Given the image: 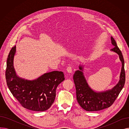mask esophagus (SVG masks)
<instances>
[{"label":"esophagus","mask_w":129,"mask_h":129,"mask_svg":"<svg viewBox=\"0 0 129 129\" xmlns=\"http://www.w3.org/2000/svg\"><path fill=\"white\" fill-rule=\"evenodd\" d=\"M67 72L69 73H72V70H73V66H69L67 67V68L66 69Z\"/></svg>","instance_id":"obj_1"}]
</instances>
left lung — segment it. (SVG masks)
<instances>
[{
	"mask_svg": "<svg viewBox=\"0 0 129 129\" xmlns=\"http://www.w3.org/2000/svg\"><path fill=\"white\" fill-rule=\"evenodd\" d=\"M111 43L114 46L111 51L117 53L122 63V68L118 83L111 89L105 91L96 92L88 84L83 74V67L79 66V70L76 71L73 75L75 85L76 98L79 105L88 111H99L110 107L116 100L125 84V74L124 60L121 51L117 46L116 41L111 37Z\"/></svg>",
	"mask_w": 129,
	"mask_h": 129,
	"instance_id": "8db88e82",
	"label": "left lung"
}]
</instances>
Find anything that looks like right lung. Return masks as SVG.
<instances>
[{
	"instance_id": "add662e5",
	"label": "right lung",
	"mask_w": 129,
	"mask_h": 129,
	"mask_svg": "<svg viewBox=\"0 0 129 129\" xmlns=\"http://www.w3.org/2000/svg\"><path fill=\"white\" fill-rule=\"evenodd\" d=\"M16 49V45L12 47L7 60L6 79L9 89L23 107L35 111H45L54 103L56 88L65 79L64 73L53 71L32 80L19 77L13 66Z\"/></svg>"
}]
</instances>
